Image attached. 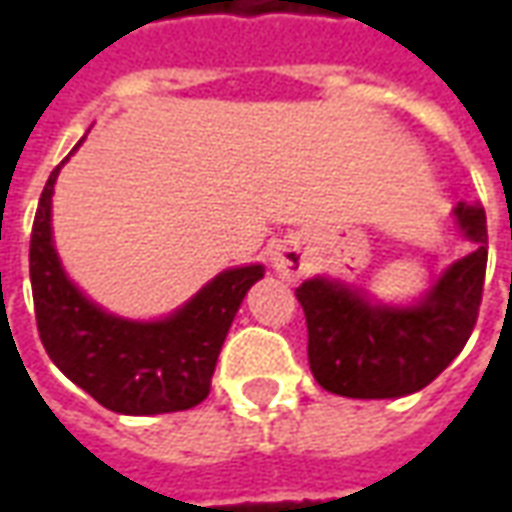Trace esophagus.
Here are the masks:
<instances>
[{"label": "esophagus", "instance_id": "obj_1", "mask_svg": "<svg viewBox=\"0 0 512 512\" xmlns=\"http://www.w3.org/2000/svg\"><path fill=\"white\" fill-rule=\"evenodd\" d=\"M271 266L277 271L279 277L288 279H299L307 268V255H304V246L299 241H282L271 249Z\"/></svg>", "mask_w": 512, "mask_h": 512}]
</instances>
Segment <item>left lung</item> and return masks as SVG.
Listing matches in <instances>:
<instances>
[{
  "label": "left lung",
  "mask_w": 512,
  "mask_h": 512,
  "mask_svg": "<svg viewBox=\"0 0 512 512\" xmlns=\"http://www.w3.org/2000/svg\"><path fill=\"white\" fill-rule=\"evenodd\" d=\"M455 224L474 244L414 307L370 304L334 279L296 288L315 381L334 395L381 400L419 392L461 354L483 301L488 227L480 202H458Z\"/></svg>",
  "instance_id": "obj_1"
}]
</instances>
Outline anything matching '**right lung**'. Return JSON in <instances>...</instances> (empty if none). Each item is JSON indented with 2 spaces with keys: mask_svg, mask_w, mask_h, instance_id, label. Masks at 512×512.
<instances>
[{
  "mask_svg": "<svg viewBox=\"0 0 512 512\" xmlns=\"http://www.w3.org/2000/svg\"><path fill=\"white\" fill-rule=\"evenodd\" d=\"M62 164L43 186L29 238L35 321L46 354L73 384L117 414L147 417L197 406L211 392L224 337L246 290L263 279V266L222 271L164 321L109 315L65 277L54 249L51 194Z\"/></svg>",
  "mask_w": 512,
  "mask_h": 512,
  "instance_id": "obj_1",
  "label": "right lung"
}]
</instances>
